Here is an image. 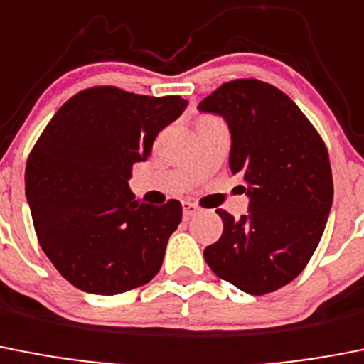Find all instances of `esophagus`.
<instances>
[{"mask_svg":"<svg viewBox=\"0 0 364 364\" xmlns=\"http://www.w3.org/2000/svg\"><path fill=\"white\" fill-rule=\"evenodd\" d=\"M182 209H184V220L193 218V216L198 213V208H196L195 204H191V202H184V204H182Z\"/></svg>","mask_w":364,"mask_h":364,"instance_id":"obj_1","label":"esophagus"}]
</instances>
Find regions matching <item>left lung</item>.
<instances>
[{"label":"left lung","mask_w":364,"mask_h":364,"mask_svg":"<svg viewBox=\"0 0 364 364\" xmlns=\"http://www.w3.org/2000/svg\"><path fill=\"white\" fill-rule=\"evenodd\" d=\"M231 132L229 168L242 175L249 215L216 209L223 222L204 258L218 278L262 296L291 283L314 255L334 184L326 146L282 90L256 79L225 82L198 105Z\"/></svg>","instance_id":"left-lung-1"}]
</instances>
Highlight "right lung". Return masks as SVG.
Returning a JSON list of instances; mask_svg holds the SVG:
<instances>
[{
  "label": "right lung",
  "mask_w": 364,
  "mask_h": 364,
  "mask_svg": "<svg viewBox=\"0 0 364 364\" xmlns=\"http://www.w3.org/2000/svg\"><path fill=\"white\" fill-rule=\"evenodd\" d=\"M186 106L178 95L95 86L68 99L41 133L26 162V200L41 249L73 287L122 294L160 271L182 205L142 204L128 180Z\"/></svg>",
  "instance_id": "obj_1"
}]
</instances>
